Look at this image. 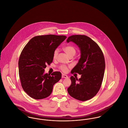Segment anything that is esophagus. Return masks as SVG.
Instances as JSON below:
<instances>
[{"mask_svg":"<svg viewBox=\"0 0 128 128\" xmlns=\"http://www.w3.org/2000/svg\"><path fill=\"white\" fill-rule=\"evenodd\" d=\"M62 78H68V76L66 74H62Z\"/></svg>","mask_w":128,"mask_h":128,"instance_id":"obj_1","label":"esophagus"}]
</instances>
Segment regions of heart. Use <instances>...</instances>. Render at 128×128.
<instances>
[{
	"label": "heart",
	"instance_id": "1",
	"mask_svg": "<svg viewBox=\"0 0 128 128\" xmlns=\"http://www.w3.org/2000/svg\"><path fill=\"white\" fill-rule=\"evenodd\" d=\"M63 50L66 53L67 55H68L70 57L73 56L76 54V49L73 46H65L63 48ZM58 53V49H56L54 51V53H53L54 58H56ZM60 68V69L62 70H63L64 72H66L68 71V68L66 66H61Z\"/></svg>",
	"mask_w": 128,
	"mask_h": 128
}]
</instances>
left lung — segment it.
<instances>
[{"instance_id":"1","label":"left lung","mask_w":128,"mask_h":128,"mask_svg":"<svg viewBox=\"0 0 128 128\" xmlns=\"http://www.w3.org/2000/svg\"><path fill=\"white\" fill-rule=\"evenodd\" d=\"M79 48L80 56L71 73L81 75L77 79L70 77L71 85L68 88L69 94L82 101L89 100L99 91L103 79L105 62L103 53L98 44L84 35H73L67 39Z\"/></svg>"}]
</instances>
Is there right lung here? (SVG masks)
I'll list each match as a JSON object with an SVG mask.
<instances>
[{
	"instance_id": "add662e5",
	"label": "right lung",
	"mask_w": 128,
	"mask_h": 128,
	"mask_svg": "<svg viewBox=\"0 0 128 128\" xmlns=\"http://www.w3.org/2000/svg\"><path fill=\"white\" fill-rule=\"evenodd\" d=\"M67 36L53 34L32 38L23 49L18 60L22 86L30 97L41 99L48 97L53 85L61 78V72L44 73L46 65L52 62L53 53Z\"/></svg>"
}]
</instances>
